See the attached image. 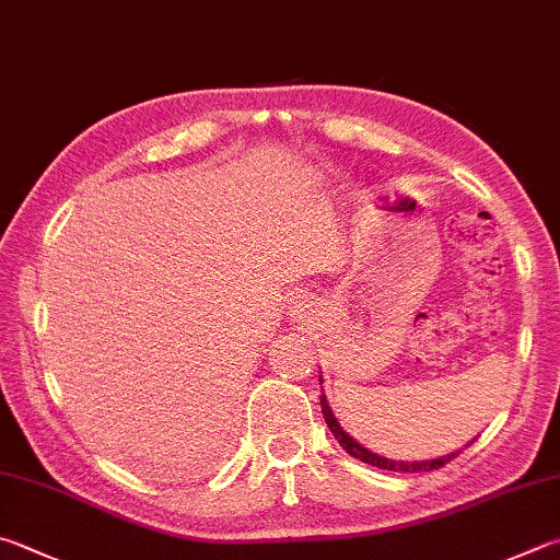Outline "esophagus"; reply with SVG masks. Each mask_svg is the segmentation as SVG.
Listing matches in <instances>:
<instances>
[{
    "label": "esophagus",
    "mask_w": 560,
    "mask_h": 560,
    "mask_svg": "<svg viewBox=\"0 0 560 560\" xmlns=\"http://www.w3.org/2000/svg\"><path fill=\"white\" fill-rule=\"evenodd\" d=\"M291 315H293V318H299V320H303V318H308V315H311V306H308V303L306 301H293V306H291Z\"/></svg>",
    "instance_id": "obj_1"
}]
</instances>
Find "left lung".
<instances>
[{"instance_id":"1","label":"left lung","mask_w":560,"mask_h":560,"mask_svg":"<svg viewBox=\"0 0 560 560\" xmlns=\"http://www.w3.org/2000/svg\"><path fill=\"white\" fill-rule=\"evenodd\" d=\"M320 411H323V416H325V423H328V429L332 431V435H335V439H338V443L342 445V448L348 451L352 457H358V460L368 463V465H374V467H380V470H392V472H431V470H439V467H443L445 463H451L453 457H455V453H453V455L439 457V460H425V463H396V460H386V457H380V455L370 453L368 448H362V445H360L358 441H352L350 435L340 429V423L335 421V416H332L330 406H328V401H325L323 394H320Z\"/></svg>"}]
</instances>
